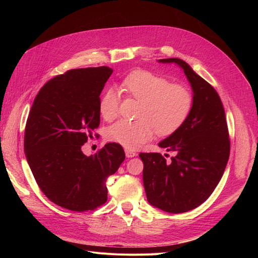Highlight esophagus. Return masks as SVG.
<instances>
[{
	"label": "esophagus",
	"instance_id": "34e87169",
	"mask_svg": "<svg viewBox=\"0 0 258 258\" xmlns=\"http://www.w3.org/2000/svg\"><path fill=\"white\" fill-rule=\"evenodd\" d=\"M124 153H126V156L128 158H132V157H135V156H137V153L132 150H126L124 151Z\"/></svg>",
	"mask_w": 258,
	"mask_h": 258
}]
</instances>
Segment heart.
Masks as SVG:
<instances>
[{
  "instance_id": "heart-1",
  "label": "heart",
  "mask_w": 258,
  "mask_h": 258,
  "mask_svg": "<svg viewBox=\"0 0 258 258\" xmlns=\"http://www.w3.org/2000/svg\"><path fill=\"white\" fill-rule=\"evenodd\" d=\"M130 96L142 101L139 120L120 119L107 129V139L127 148H136L153 139L155 132L168 136L182 126L192 107V95L181 84L142 71L131 72L122 82ZM119 93L107 89L100 101V113L106 120L118 114Z\"/></svg>"
}]
</instances>
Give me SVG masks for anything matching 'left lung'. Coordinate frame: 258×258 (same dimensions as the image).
I'll return each mask as SVG.
<instances>
[{"label": "left lung", "mask_w": 258, "mask_h": 258, "mask_svg": "<svg viewBox=\"0 0 258 258\" xmlns=\"http://www.w3.org/2000/svg\"><path fill=\"white\" fill-rule=\"evenodd\" d=\"M181 68L192 90L186 120L159 147L173 152L171 162L159 153H140L148 204L169 213L199 207L220 183L230 152L227 122L216 90L178 58L158 60Z\"/></svg>", "instance_id": "1"}]
</instances>
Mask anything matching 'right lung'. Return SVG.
Listing matches in <instances>:
<instances>
[{"label": "right lung", "mask_w": 258, "mask_h": 258, "mask_svg": "<svg viewBox=\"0 0 258 258\" xmlns=\"http://www.w3.org/2000/svg\"><path fill=\"white\" fill-rule=\"evenodd\" d=\"M113 70H70L36 95L25 132V153L35 181L53 204L76 212L107 200L106 178L118 170L124 152L107 143L86 156L82 145L100 124V95Z\"/></svg>", "instance_id": "right-lung-1"}]
</instances>
